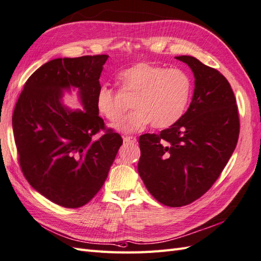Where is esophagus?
Listing matches in <instances>:
<instances>
[{"label":"esophagus","mask_w":261,"mask_h":261,"mask_svg":"<svg viewBox=\"0 0 261 261\" xmlns=\"http://www.w3.org/2000/svg\"><path fill=\"white\" fill-rule=\"evenodd\" d=\"M123 140H124V142H126V143H136V142H137L136 137H132V136H126V137H124Z\"/></svg>","instance_id":"1"}]
</instances>
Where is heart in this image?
Here are the masks:
<instances>
[{
  "instance_id": "obj_1",
  "label": "heart",
  "mask_w": 261,
  "mask_h": 261,
  "mask_svg": "<svg viewBox=\"0 0 261 261\" xmlns=\"http://www.w3.org/2000/svg\"><path fill=\"white\" fill-rule=\"evenodd\" d=\"M125 93L135 95L130 113L119 125L123 132H137L152 123L155 129H167L184 116L192 91L190 75L178 68L167 69L150 62H138L119 74ZM95 107L112 125L123 117L124 108L118 101L117 92L102 86L95 95Z\"/></svg>"
}]
</instances>
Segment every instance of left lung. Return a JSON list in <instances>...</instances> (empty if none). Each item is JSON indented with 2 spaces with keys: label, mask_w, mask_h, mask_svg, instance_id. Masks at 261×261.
Segmentation results:
<instances>
[{
  "label": "left lung",
  "mask_w": 261,
  "mask_h": 261,
  "mask_svg": "<svg viewBox=\"0 0 261 261\" xmlns=\"http://www.w3.org/2000/svg\"><path fill=\"white\" fill-rule=\"evenodd\" d=\"M195 92L187 112L159 135L139 138L138 171L148 191L168 207L199 199L219 178L238 142L240 122L233 91L219 71L193 57Z\"/></svg>",
  "instance_id": "obj_1"
}]
</instances>
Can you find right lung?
Segmentation results:
<instances>
[{
  "label": "right lung",
  "mask_w": 261,
  "mask_h": 261,
  "mask_svg": "<svg viewBox=\"0 0 261 261\" xmlns=\"http://www.w3.org/2000/svg\"><path fill=\"white\" fill-rule=\"evenodd\" d=\"M109 56L54 59L28 79L12 117L24 177L50 201L87 204L102 188L123 140L107 128L95 107ZM77 87L85 108L72 112L62 92Z\"/></svg>",
  "instance_id": "right-lung-1"
}]
</instances>
